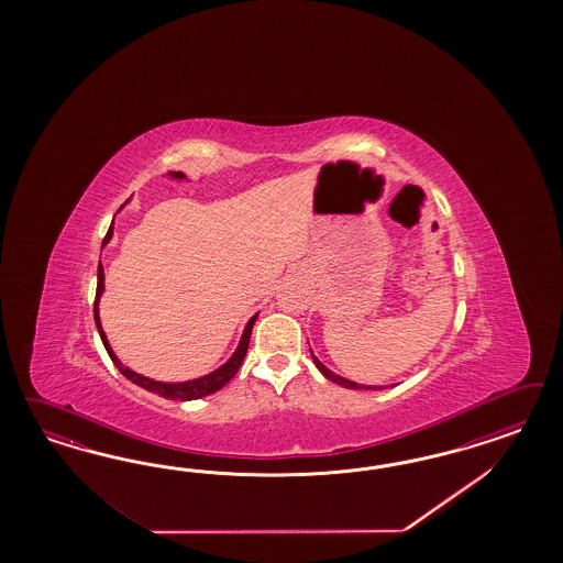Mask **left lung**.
Masks as SVG:
<instances>
[{
    "label": "left lung",
    "mask_w": 563,
    "mask_h": 563,
    "mask_svg": "<svg viewBox=\"0 0 563 563\" xmlns=\"http://www.w3.org/2000/svg\"><path fill=\"white\" fill-rule=\"evenodd\" d=\"M311 351V349H309ZM311 358H313V363H316V367L322 372L325 379H330V382H334V384H339L342 388H349V390H379V388H386V386H365V384H357V382H351V379H346V377H342V375L334 374L332 369H328L324 363L320 361V358L313 355V351H311Z\"/></svg>",
    "instance_id": "left-lung-1"
}]
</instances>
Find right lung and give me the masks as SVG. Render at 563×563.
Instances as JSON below:
<instances>
[{
    "mask_svg": "<svg viewBox=\"0 0 563 563\" xmlns=\"http://www.w3.org/2000/svg\"><path fill=\"white\" fill-rule=\"evenodd\" d=\"M111 238H113V222H111V227H109V231H107V235H104L102 245H107V243L111 241ZM97 278H99V283H97V299H95V324H97V330H99V334H101V341L102 344H104V349H107V353H109V357H111V361L115 363V367H118L121 374L125 375L130 382H134L136 386L148 390V393L158 394V396H163V398H169V400H196V398H205L208 394L219 393L222 386H227V384L233 379V375L238 374L239 367H241V363H243V357H245V353H247V346H250V336H252V328L256 324L257 313L256 316H252L250 322L243 328V334H241V339H239L235 353L227 358L219 369H214V372H210V374L200 375V377H194V379H186V382H158V379H153V377H146V375L132 372V369L125 367L120 358H118V355L113 353L111 344L107 341V334H104V330H102L101 318H99V301H101L102 290H104V271H102L101 262H99V274H97Z\"/></svg>",
    "mask_w": 563,
    "mask_h": 563,
    "instance_id": "obj_1",
    "label": "right lung"
}]
</instances>
